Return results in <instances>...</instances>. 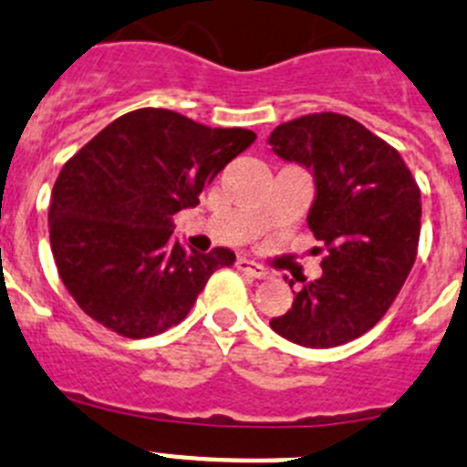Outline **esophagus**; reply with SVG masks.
<instances>
[{
    "instance_id": "34e87169",
    "label": "esophagus",
    "mask_w": 467,
    "mask_h": 467,
    "mask_svg": "<svg viewBox=\"0 0 467 467\" xmlns=\"http://www.w3.org/2000/svg\"><path fill=\"white\" fill-rule=\"evenodd\" d=\"M237 270L246 272V275L255 276V279H263V276L267 275L263 265H258L255 260H251V258H237Z\"/></svg>"
}]
</instances>
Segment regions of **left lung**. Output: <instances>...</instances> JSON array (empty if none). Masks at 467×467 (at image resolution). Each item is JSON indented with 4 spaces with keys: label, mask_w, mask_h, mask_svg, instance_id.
<instances>
[{
    "label": "left lung",
    "mask_w": 467,
    "mask_h": 467,
    "mask_svg": "<svg viewBox=\"0 0 467 467\" xmlns=\"http://www.w3.org/2000/svg\"><path fill=\"white\" fill-rule=\"evenodd\" d=\"M267 144L312 171L306 223L326 246L323 275L296 279L293 306L272 318V330L309 348L351 342L389 312L417 260L421 191L393 146L342 113L281 123Z\"/></svg>",
    "instance_id": "8db88e82"
}]
</instances>
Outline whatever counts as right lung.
Returning <instances> with one entry per match:
<instances>
[{
    "label": "right lung",
    "mask_w": 467,
    "mask_h": 467,
    "mask_svg": "<svg viewBox=\"0 0 467 467\" xmlns=\"http://www.w3.org/2000/svg\"><path fill=\"white\" fill-rule=\"evenodd\" d=\"M244 128H207L170 109H137L65 162L50 195V249L83 312L130 339L188 317L230 249L186 251L174 216L254 144Z\"/></svg>",
    "instance_id": "add662e5"
}]
</instances>
